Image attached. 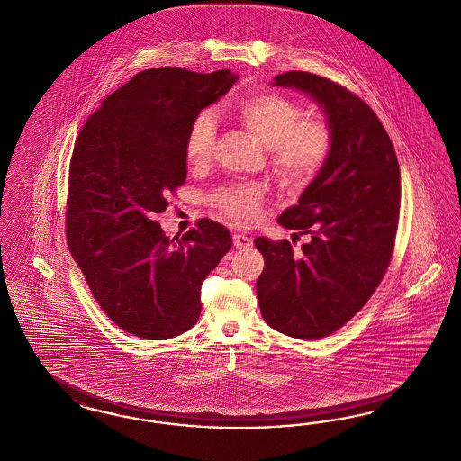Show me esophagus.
I'll list each match as a JSON object with an SVG mask.
<instances>
[{"label": "esophagus", "mask_w": 461, "mask_h": 461, "mask_svg": "<svg viewBox=\"0 0 461 461\" xmlns=\"http://www.w3.org/2000/svg\"><path fill=\"white\" fill-rule=\"evenodd\" d=\"M233 245L237 249H249L252 245V240L249 239L247 235H241V233H235L233 235Z\"/></svg>", "instance_id": "esophagus-1"}]
</instances>
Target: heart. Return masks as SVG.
Masks as SVG:
<instances>
[{"label":"heart","instance_id":"heart-1","mask_svg":"<svg viewBox=\"0 0 461 461\" xmlns=\"http://www.w3.org/2000/svg\"><path fill=\"white\" fill-rule=\"evenodd\" d=\"M231 116L260 146L269 149L273 171L279 182L290 186L305 184L328 161L332 131L321 118H300L295 103L281 94L258 93L240 97ZM216 125L203 111L188 125L185 158L192 166L207 165L212 158ZM220 214L240 226L258 221L264 195L256 186H228L211 197Z\"/></svg>","mask_w":461,"mask_h":461}]
</instances>
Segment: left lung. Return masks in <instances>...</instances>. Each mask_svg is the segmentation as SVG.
Returning <instances> with one entry per match:
<instances>
[{"label":"left lung","mask_w":461,"mask_h":461,"mask_svg":"<svg viewBox=\"0 0 461 461\" xmlns=\"http://www.w3.org/2000/svg\"><path fill=\"white\" fill-rule=\"evenodd\" d=\"M322 108L332 131L328 161L277 222L311 235L296 254L288 240L258 237V298L276 331L319 339L366 303L391 262L400 218V166L377 114L357 94L309 72L276 75Z\"/></svg>","instance_id":"8db88e82"}]
</instances>
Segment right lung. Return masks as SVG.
I'll return each mask as SVG.
<instances>
[{
	"instance_id": "add662e5",
	"label": "right lung",
	"mask_w": 461,
	"mask_h": 461,
	"mask_svg": "<svg viewBox=\"0 0 461 461\" xmlns=\"http://www.w3.org/2000/svg\"><path fill=\"white\" fill-rule=\"evenodd\" d=\"M237 78L230 70H144L110 94L77 137L68 249L99 307L133 336L188 331L201 315L203 279L231 249L220 222L201 220L175 242L154 216L186 180L188 125Z\"/></svg>"
}]
</instances>
